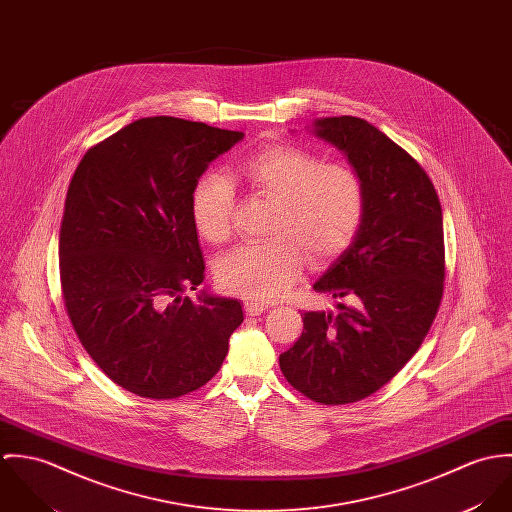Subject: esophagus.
<instances>
[{"label":"esophagus","mask_w":512,"mask_h":512,"mask_svg":"<svg viewBox=\"0 0 512 512\" xmlns=\"http://www.w3.org/2000/svg\"><path fill=\"white\" fill-rule=\"evenodd\" d=\"M244 309L248 315H260L268 309V303H262V301H254V299H246L244 301Z\"/></svg>","instance_id":"obj_1"}]
</instances>
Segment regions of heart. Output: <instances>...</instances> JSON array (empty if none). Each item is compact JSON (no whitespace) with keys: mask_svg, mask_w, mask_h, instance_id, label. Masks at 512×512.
<instances>
[{"mask_svg":"<svg viewBox=\"0 0 512 512\" xmlns=\"http://www.w3.org/2000/svg\"><path fill=\"white\" fill-rule=\"evenodd\" d=\"M238 177L276 203L268 242L244 244L224 254L217 282L224 292L256 301L276 299L292 288L305 254L319 262L339 254L365 217L361 173L347 163L297 146L256 151L238 165ZM234 191L219 173L205 175L193 193L191 217L197 232L213 244L230 234Z\"/></svg>","mask_w":512,"mask_h":512,"instance_id":"obj_1","label":"heart"}]
</instances>
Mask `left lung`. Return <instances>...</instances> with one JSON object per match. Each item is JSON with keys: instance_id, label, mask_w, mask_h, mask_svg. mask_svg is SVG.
<instances>
[{"instance_id": "8db88e82", "label": "left lung", "mask_w": 512, "mask_h": 512, "mask_svg": "<svg viewBox=\"0 0 512 512\" xmlns=\"http://www.w3.org/2000/svg\"><path fill=\"white\" fill-rule=\"evenodd\" d=\"M365 181V217L349 248L313 284L337 311L303 313V333L280 355L295 390L319 404H351L406 365L438 313L445 254L434 183L386 134L353 116L313 122Z\"/></svg>"}]
</instances>
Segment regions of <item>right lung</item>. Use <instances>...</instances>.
Instances as JSON below:
<instances>
[{
	"instance_id": "obj_1",
	"label": "right lung",
	"mask_w": 512,
	"mask_h": 512,
	"mask_svg": "<svg viewBox=\"0 0 512 512\" xmlns=\"http://www.w3.org/2000/svg\"><path fill=\"white\" fill-rule=\"evenodd\" d=\"M244 138L171 116L142 118L90 147L74 171L59 270L74 331L102 372L142 398L207 384L244 321L207 290L191 201L209 163Z\"/></svg>"
}]
</instances>
